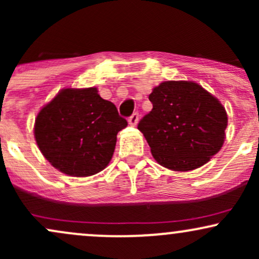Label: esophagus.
<instances>
[{"label": "esophagus", "mask_w": 259, "mask_h": 259, "mask_svg": "<svg viewBox=\"0 0 259 259\" xmlns=\"http://www.w3.org/2000/svg\"><path fill=\"white\" fill-rule=\"evenodd\" d=\"M129 124L130 125H136V124H138V121H139V113H133L132 115H130L129 117Z\"/></svg>", "instance_id": "1"}]
</instances>
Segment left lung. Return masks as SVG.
<instances>
[{"label": "left lung", "instance_id": "left-lung-1", "mask_svg": "<svg viewBox=\"0 0 259 259\" xmlns=\"http://www.w3.org/2000/svg\"><path fill=\"white\" fill-rule=\"evenodd\" d=\"M153 108L139 121L154 159L171 170H192L224 144L228 115L222 103L192 81H164L148 96Z\"/></svg>", "mask_w": 259, "mask_h": 259}]
</instances>
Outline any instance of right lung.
Segmentation results:
<instances>
[{
    "label": "right lung",
    "mask_w": 259,
    "mask_h": 259,
    "mask_svg": "<svg viewBox=\"0 0 259 259\" xmlns=\"http://www.w3.org/2000/svg\"><path fill=\"white\" fill-rule=\"evenodd\" d=\"M126 125L96 88L65 89L38 113L34 133L53 167L73 177H90L108 165L117 134Z\"/></svg>",
    "instance_id": "right-lung-1"
}]
</instances>
